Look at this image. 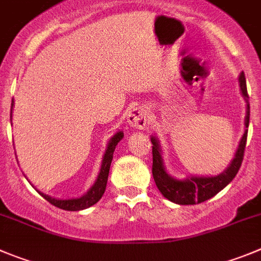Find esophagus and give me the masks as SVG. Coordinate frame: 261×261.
Segmentation results:
<instances>
[{
    "label": "esophagus",
    "mask_w": 261,
    "mask_h": 261,
    "mask_svg": "<svg viewBox=\"0 0 261 261\" xmlns=\"http://www.w3.org/2000/svg\"><path fill=\"white\" fill-rule=\"evenodd\" d=\"M126 120L129 125L133 128L143 129L151 121V112L146 106H136L128 112Z\"/></svg>",
    "instance_id": "1"
}]
</instances>
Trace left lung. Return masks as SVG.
Segmentation results:
<instances>
[{
	"mask_svg": "<svg viewBox=\"0 0 261 261\" xmlns=\"http://www.w3.org/2000/svg\"><path fill=\"white\" fill-rule=\"evenodd\" d=\"M240 85L242 95L247 102V115H246L245 125L248 128L250 123V102H248L247 87H246L245 73H241ZM152 142V177L160 193L169 199L171 202L177 204H197L202 203L210 198L215 197L220 190H223L240 171L245 155L246 142H247V129L241 140L240 147L237 150L236 156L224 173L215 176V177H188L186 180H176L168 176L163 167V160L160 155L159 143L154 137Z\"/></svg>",
	"mask_w": 261,
	"mask_h": 261,
	"instance_id": "1",
	"label": "left lung"
}]
</instances>
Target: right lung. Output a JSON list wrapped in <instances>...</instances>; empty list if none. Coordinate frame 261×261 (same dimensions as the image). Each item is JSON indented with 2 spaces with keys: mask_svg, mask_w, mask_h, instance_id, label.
<instances>
[{
  "mask_svg": "<svg viewBox=\"0 0 261 261\" xmlns=\"http://www.w3.org/2000/svg\"><path fill=\"white\" fill-rule=\"evenodd\" d=\"M11 111H13V105H11ZM10 119H11V112H10ZM123 132H119L111 138L110 141L109 146H107L106 152L103 155V160H102V166H101V171H99V174H98V178L95 181L94 185L92 186L89 191H88L87 194L83 195L81 198H76V199H54V198L49 197V195H45L42 193L41 197H44L50 204L56 205L58 208L64 210V211H80V210H85L89 208L90 205L95 204L98 200L101 199L102 195H103L105 190H106V185H107V178H109V171H110V166H111L112 162V156H114V151L115 147L118 145L119 141L123 138Z\"/></svg>",
  "mask_w": 261,
  "mask_h": 261,
  "instance_id": "right-lung-1",
  "label": "right lung"
}]
</instances>
